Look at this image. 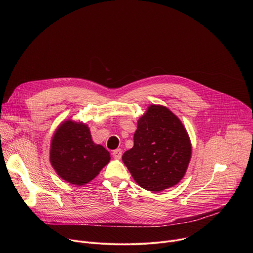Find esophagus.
Wrapping results in <instances>:
<instances>
[{"label":"esophagus","instance_id":"34e87169","mask_svg":"<svg viewBox=\"0 0 253 253\" xmlns=\"http://www.w3.org/2000/svg\"><path fill=\"white\" fill-rule=\"evenodd\" d=\"M112 155H113V157H114L115 159L119 160V159H121V157H122V150H121V149H116V150L113 151Z\"/></svg>","mask_w":253,"mask_h":253}]
</instances>
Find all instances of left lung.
<instances>
[{"instance_id":"8db88e82","label":"left lung","mask_w":253,"mask_h":253,"mask_svg":"<svg viewBox=\"0 0 253 253\" xmlns=\"http://www.w3.org/2000/svg\"><path fill=\"white\" fill-rule=\"evenodd\" d=\"M191 153L190 138L181 120L167 107L153 104L139 118L134 146L122 160L139 186L159 192L180 182Z\"/></svg>"}]
</instances>
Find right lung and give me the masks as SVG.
I'll use <instances>...</instances> for the list:
<instances>
[{"mask_svg": "<svg viewBox=\"0 0 253 253\" xmlns=\"http://www.w3.org/2000/svg\"><path fill=\"white\" fill-rule=\"evenodd\" d=\"M110 159V153L93 142L90 128L83 122L63 121L52 137L51 165L68 183L77 186L89 183Z\"/></svg>", "mask_w": 253, "mask_h": 253, "instance_id": "right-lung-1", "label": "right lung"}]
</instances>
